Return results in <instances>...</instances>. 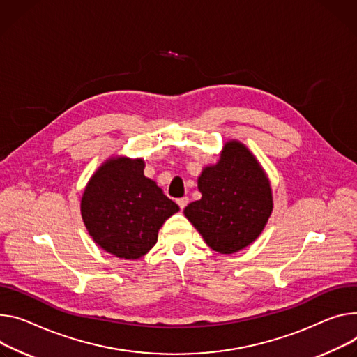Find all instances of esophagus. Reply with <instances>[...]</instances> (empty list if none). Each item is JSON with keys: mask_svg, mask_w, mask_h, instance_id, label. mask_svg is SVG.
<instances>
[{"mask_svg": "<svg viewBox=\"0 0 357 357\" xmlns=\"http://www.w3.org/2000/svg\"><path fill=\"white\" fill-rule=\"evenodd\" d=\"M176 202H178V205H179L181 209H185V206L189 204V198H188V197H183V198H179Z\"/></svg>", "mask_w": 357, "mask_h": 357, "instance_id": "obj_1", "label": "esophagus"}]
</instances>
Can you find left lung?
<instances>
[{
    "mask_svg": "<svg viewBox=\"0 0 357 357\" xmlns=\"http://www.w3.org/2000/svg\"><path fill=\"white\" fill-rule=\"evenodd\" d=\"M199 201L183 213L219 253H235L262 234L273 209L271 182L252 152L239 141L223 146L216 165L198 178Z\"/></svg>",
    "mask_w": 357,
    "mask_h": 357,
    "instance_id": "obj_1",
    "label": "left lung"
}]
</instances>
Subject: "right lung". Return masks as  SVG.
<instances>
[{"instance_id":"obj_1","label":"right lung","mask_w":357,"mask_h":357,"mask_svg":"<svg viewBox=\"0 0 357 357\" xmlns=\"http://www.w3.org/2000/svg\"><path fill=\"white\" fill-rule=\"evenodd\" d=\"M141 158L114 156L98 168L81 199V215L93 242L121 259H139L179 206L144 175Z\"/></svg>"}]
</instances>
